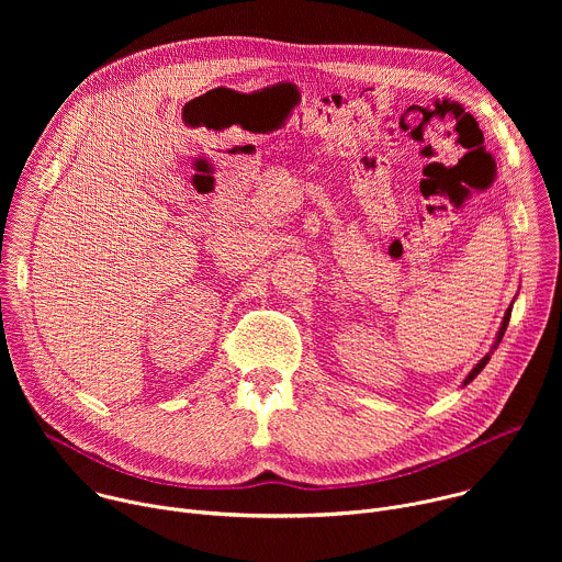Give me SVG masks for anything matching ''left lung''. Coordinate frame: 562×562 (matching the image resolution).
I'll list each match as a JSON object with an SVG mask.
<instances>
[{"label":"left lung","instance_id":"obj_1","mask_svg":"<svg viewBox=\"0 0 562 562\" xmlns=\"http://www.w3.org/2000/svg\"><path fill=\"white\" fill-rule=\"evenodd\" d=\"M509 317H512V306L507 308V313H505V317H503V325H501V331H498L496 345H501V340H503V336H505V331H507V325H509ZM494 349H496V347H494ZM490 358H492V351H490V353H487V356H485L483 360H480V362H477V364H475V367L471 369V373H469V375L464 378V384H469V382H471V380H473V378H475V375H477L480 371H483V369H485V364L490 362Z\"/></svg>","mask_w":562,"mask_h":562}]
</instances>
